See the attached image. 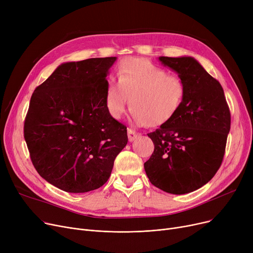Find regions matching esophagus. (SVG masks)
I'll use <instances>...</instances> for the list:
<instances>
[{"label":"esophagus","instance_id":"1","mask_svg":"<svg viewBox=\"0 0 253 253\" xmlns=\"http://www.w3.org/2000/svg\"><path fill=\"white\" fill-rule=\"evenodd\" d=\"M127 132H128V139H129L130 142L135 140V139L139 136V133H137V132H135L134 130H132V129H130V128H128Z\"/></svg>","mask_w":253,"mask_h":253}]
</instances>
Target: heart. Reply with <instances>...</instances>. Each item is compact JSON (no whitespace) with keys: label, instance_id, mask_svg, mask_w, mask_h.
Here are the masks:
<instances>
[{"label":"heart","instance_id":"b5f03b06","mask_svg":"<svg viewBox=\"0 0 253 253\" xmlns=\"http://www.w3.org/2000/svg\"><path fill=\"white\" fill-rule=\"evenodd\" d=\"M118 81L110 78L104 100L110 116L121 118L130 97L131 121L137 126H161L177 113L185 94L182 80L142 58L131 57L118 69Z\"/></svg>","mask_w":253,"mask_h":253}]
</instances>
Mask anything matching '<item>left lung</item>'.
I'll list each match as a JSON object with an SVG mask.
<instances>
[{
	"mask_svg": "<svg viewBox=\"0 0 253 253\" xmlns=\"http://www.w3.org/2000/svg\"><path fill=\"white\" fill-rule=\"evenodd\" d=\"M182 80L185 94L171 120L149 133L155 150L144 163L150 181L182 195L202 188L221 165L231 114L221 85L194 57H159Z\"/></svg>",
	"mask_w": 253,
	"mask_h": 253,
	"instance_id": "obj_1",
	"label": "left lung"
}]
</instances>
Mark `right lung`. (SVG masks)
I'll return each mask as SVG.
<instances>
[{"instance_id": "1", "label": "right lung", "mask_w": 253, "mask_h": 253, "mask_svg": "<svg viewBox=\"0 0 253 253\" xmlns=\"http://www.w3.org/2000/svg\"><path fill=\"white\" fill-rule=\"evenodd\" d=\"M117 57L61 63L33 93L24 122L32 162L46 181L69 193L108 181L127 128L106 110L104 93Z\"/></svg>"}]
</instances>
